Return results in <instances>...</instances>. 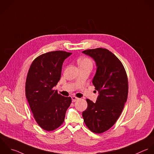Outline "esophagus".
<instances>
[{
	"label": "esophagus",
	"mask_w": 154,
	"mask_h": 154,
	"mask_svg": "<svg viewBox=\"0 0 154 154\" xmlns=\"http://www.w3.org/2000/svg\"><path fill=\"white\" fill-rule=\"evenodd\" d=\"M72 102H75V101H77L78 100H79V98H77V97H72Z\"/></svg>",
	"instance_id": "obj_1"
}]
</instances>
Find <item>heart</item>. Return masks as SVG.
Returning <instances> with one entry per match:
<instances>
[{"instance_id":"obj_1","label":"heart","mask_w":154,"mask_h":154,"mask_svg":"<svg viewBox=\"0 0 154 154\" xmlns=\"http://www.w3.org/2000/svg\"><path fill=\"white\" fill-rule=\"evenodd\" d=\"M78 64L80 68L88 67L91 69L93 66V62L89 57H82L79 59Z\"/></svg>"}]
</instances>
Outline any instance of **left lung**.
<instances>
[{
  "mask_svg": "<svg viewBox=\"0 0 154 154\" xmlns=\"http://www.w3.org/2000/svg\"><path fill=\"white\" fill-rule=\"evenodd\" d=\"M83 53L96 62L92 83L99 95L95 103L86 99L88 108L82 116L87 127L100 134L109 130L122 112L128 93L127 75L120 60L106 48L86 50Z\"/></svg>",
  "mask_w": 154,
  "mask_h": 154,
  "instance_id": "8db88e82",
  "label": "left lung"
}]
</instances>
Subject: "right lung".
<instances>
[{
	"label": "right lung",
	"instance_id": "add662e5",
	"mask_svg": "<svg viewBox=\"0 0 154 154\" xmlns=\"http://www.w3.org/2000/svg\"><path fill=\"white\" fill-rule=\"evenodd\" d=\"M72 53L54 51L42 54L32 63L25 86L26 96L33 117L43 130L53 131L63 122L71 103L53 88L60 80L63 61Z\"/></svg>",
	"mask_w": 154,
	"mask_h": 154
}]
</instances>
